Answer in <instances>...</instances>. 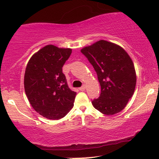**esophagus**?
Wrapping results in <instances>:
<instances>
[{
    "label": "esophagus",
    "instance_id": "obj_1",
    "mask_svg": "<svg viewBox=\"0 0 159 159\" xmlns=\"http://www.w3.org/2000/svg\"><path fill=\"white\" fill-rule=\"evenodd\" d=\"M86 89V86L85 85H83V86H81V87H80L79 88V90H81V91H84Z\"/></svg>",
    "mask_w": 159,
    "mask_h": 159
}]
</instances>
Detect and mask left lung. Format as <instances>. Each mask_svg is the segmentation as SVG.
<instances>
[{
    "label": "left lung",
    "mask_w": 159,
    "mask_h": 159,
    "mask_svg": "<svg viewBox=\"0 0 159 159\" xmlns=\"http://www.w3.org/2000/svg\"><path fill=\"white\" fill-rule=\"evenodd\" d=\"M96 72L101 93L92 101L93 107L105 115L123 110L136 85L134 63L122 47L99 40L81 50Z\"/></svg>",
    "instance_id": "8db88e82"
}]
</instances>
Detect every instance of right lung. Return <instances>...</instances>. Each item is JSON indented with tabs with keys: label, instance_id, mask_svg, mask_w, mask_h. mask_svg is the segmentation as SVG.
Here are the masks:
<instances>
[{
	"label": "right lung",
	"instance_id": "obj_1",
	"mask_svg": "<svg viewBox=\"0 0 159 159\" xmlns=\"http://www.w3.org/2000/svg\"><path fill=\"white\" fill-rule=\"evenodd\" d=\"M71 53V48L48 45L35 53L27 65L25 93L34 110L47 119H61L74 105L76 93L69 88L62 69Z\"/></svg>",
	"mask_w": 159,
	"mask_h": 159
}]
</instances>
